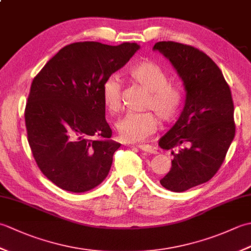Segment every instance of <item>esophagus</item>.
Here are the masks:
<instances>
[{"instance_id":"34e87169","label":"esophagus","mask_w":251,"mask_h":251,"mask_svg":"<svg viewBox=\"0 0 251 251\" xmlns=\"http://www.w3.org/2000/svg\"><path fill=\"white\" fill-rule=\"evenodd\" d=\"M136 147L138 149H140V150L143 151V152H147V153H150V154H156L157 153L156 148H154L152 146H149V145H137Z\"/></svg>"}]
</instances>
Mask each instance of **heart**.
<instances>
[{
    "mask_svg": "<svg viewBox=\"0 0 251 251\" xmlns=\"http://www.w3.org/2000/svg\"><path fill=\"white\" fill-rule=\"evenodd\" d=\"M129 77L149 92L145 108L153 110L164 123L174 121L183 104V90L179 85L169 83L166 71L156 62L143 60L128 70ZM105 110L115 114L121 109L122 83L116 75L105 79L101 90ZM159 122L151 111L142 113H127L116 122L115 128L123 141L137 142L147 139L158 129Z\"/></svg>",
    "mask_w": 251,
    "mask_h": 251,
    "instance_id": "b5f03b06",
    "label": "heart"
}]
</instances>
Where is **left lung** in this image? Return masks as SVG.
Here are the masks:
<instances>
[{
  "mask_svg": "<svg viewBox=\"0 0 251 251\" xmlns=\"http://www.w3.org/2000/svg\"><path fill=\"white\" fill-rule=\"evenodd\" d=\"M169 59L183 81V111L158 141L174 150L172 168L159 182L165 189L183 192L207 182L219 170L235 136L230 86L216 63L193 46L172 41L153 47Z\"/></svg>",
  "mask_w": 251,
  "mask_h": 251,
  "instance_id": "obj_1",
  "label": "left lung"
}]
</instances>
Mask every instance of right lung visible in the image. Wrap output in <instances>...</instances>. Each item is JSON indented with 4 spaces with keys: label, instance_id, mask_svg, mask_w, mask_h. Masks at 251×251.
<instances>
[{
    "label": "right lung",
    "instance_id": "right-lung-1",
    "mask_svg": "<svg viewBox=\"0 0 251 251\" xmlns=\"http://www.w3.org/2000/svg\"><path fill=\"white\" fill-rule=\"evenodd\" d=\"M140 49L77 42L61 49L31 84L25 121L32 154L47 179L82 193L108 176L114 152L102 85Z\"/></svg>",
    "mask_w": 251,
    "mask_h": 251
}]
</instances>
